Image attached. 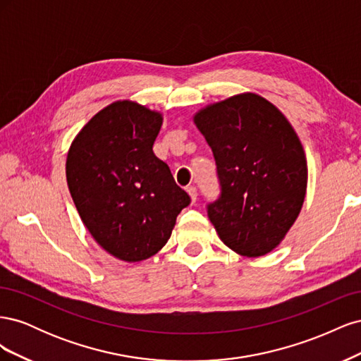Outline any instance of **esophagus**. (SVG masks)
I'll list each match as a JSON object with an SVG mask.
<instances>
[{
    "instance_id": "34e87169",
    "label": "esophagus",
    "mask_w": 361,
    "mask_h": 361,
    "mask_svg": "<svg viewBox=\"0 0 361 361\" xmlns=\"http://www.w3.org/2000/svg\"><path fill=\"white\" fill-rule=\"evenodd\" d=\"M187 191H188V194H190L191 202L195 203V200H197V188H195V187H188Z\"/></svg>"
}]
</instances>
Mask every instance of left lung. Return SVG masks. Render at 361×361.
Instances as JSON below:
<instances>
[{
	"label": "left lung",
	"mask_w": 361,
	"mask_h": 361,
	"mask_svg": "<svg viewBox=\"0 0 361 361\" xmlns=\"http://www.w3.org/2000/svg\"><path fill=\"white\" fill-rule=\"evenodd\" d=\"M194 123L212 149L220 197L207 216L238 255L259 257L286 236L302 207L307 161L277 106L255 93L207 105Z\"/></svg>",
	"instance_id": "1"
}]
</instances>
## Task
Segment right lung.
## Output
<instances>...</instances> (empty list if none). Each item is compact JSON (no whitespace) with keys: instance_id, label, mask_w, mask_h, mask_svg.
<instances>
[{"instance_id":"1","label":"right lung","mask_w":361,"mask_h":361,"mask_svg":"<svg viewBox=\"0 0 361 361\" xmlns=\"http://www.w3.org/2000/svg\"><path fill=\"white\" fill-rule=\"evenodd\" d=\"M161 125L159 113L117 101L90 118L68 154L69 191L84 226L125 262L157 255L191 202L152 150Z\"/></svg>"}]
</instances>
